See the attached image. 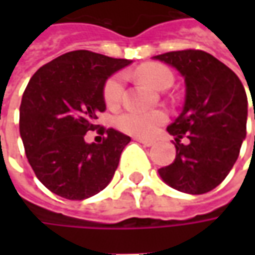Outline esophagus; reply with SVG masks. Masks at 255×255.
Wrapping results in <instances>:
<instances>
[{"mask_svg":"<svg viewBox=\"0 0 255 255\" xmlns=\"http://www.w3.org/2000/svg\"><path fill=\"white\" fill-rule=\"evenodd\" d=\"M136 140L140 142L142 144H144V146H152L153 143H154L153 140H150V139H140V137H136Z\"/></svg>","mask_w":255,"mask_h":255,"instance_id":"obj_1","label":"esophagus"}]
</instances>
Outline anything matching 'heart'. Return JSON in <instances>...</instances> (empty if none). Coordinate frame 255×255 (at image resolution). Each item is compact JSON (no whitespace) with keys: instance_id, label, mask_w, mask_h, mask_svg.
I'll use <instances>...</instances> for the list:
<instances>
[{"instance_id":"1","label":"heart","mask_w":255,"mask_h":255,"mask_svg":"<svg viewBox=\"0 0 255 255\" xmlns=\"http://www.w3.org/2000/svg\"><path fill=\"white\" fill-rule=\"evenodd\" d=\"M136 75L144 82L156 89H167L174 81V75L166 65L159 62H147L136 69ZM123 75H112L103 86V99L109 108L118 106L123 96ZM167 121V115L163 111H128L115 118V125L122 132L139 137H149L157 130V128Z\"/></svg>"}]
</instances>
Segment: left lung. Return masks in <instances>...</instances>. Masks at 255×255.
Listing matches in <instances>:
<instances>
[{
    "label": "left lung",
    "instance_id": "1",
    "mask_svg": "<svg viewBox=\"0 0 255 255\" xmlns=\"http://www.w3.org/2000/svg\"><path fill=\"white\" fill-rule=\"evenodd\" d=\"M154 59L174 66L186 82L183 112L167 128L176 136V159L159 174L176 190L207 193L227 177L240 154L247 133L246 89L229 66L200 49L166 52ZM183 137L189 142L181 143Z\"/></svg>",
    "mask_w": 255,
    "mask_h": 255
}]
</instances>
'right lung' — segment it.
<instances>
[{"mask_svg":"<svg viewBox=\"0 0 255 255\" xmlns=\"http://www.w3.org/2000/svg\"><path fill=\"white\" fill-rule=\"evenodd\" d=\"M130 64L91 51H72L41 66L29 79L19 106V133L35 176L68 200H84L112 180L130 137L101 128L102 143H86L99 112L103 86Z\"/></svg>","mask_w":255,"mask_h":255,"instance_id":"right-lung-1","label":"right lung"}]
</instances>
